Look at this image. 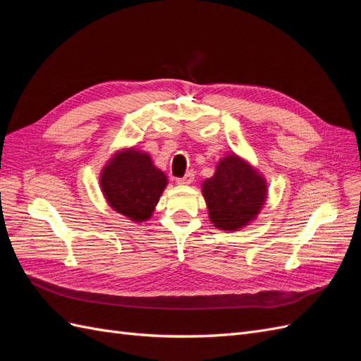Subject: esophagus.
<instances>
[{
  "label": "esophagus",
  "mask_w": 361,
  "mask_h": 361,
  "mask_svg": "<svg viewBox=\"0 0 361 361\" xmlns=\"http://www.w3.org/2000/svg\"><path fill=\"white\" fill-rule=\"evenodd\" d=\"M192 180H194V171H192V170L188 171L187 174H185V176L176 179V182H178L179 185H190Z\"/></svg>",
  "instance_id": "1"
}]
</instances>
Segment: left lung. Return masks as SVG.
I'll use <instances>...</instances> for the list:
<instances>
[{
	"mask_svg": "<svg viewBox=\"0 0 361 361\" xmlns=\"http://www.w3.org/2000/svg\"><path fill=\"white\" fill-rule=\"evenodd\" d=\"M211 221L223 231H236L257 215L265 202V180L248 164L228 155L212 178L203 182Z\"/></svg>",
	"mask_w": 361,
	"mask_h": 361,
	"instance_id": "8db88e82",
	"label": "left lung"
}]
</instances>
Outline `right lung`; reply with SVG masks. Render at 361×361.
<instances>
[{"label":"right lung","mask_w":361,"mask_h":361,"mask_svg":"<svg viewBox=\"0 0 361 361\" xmlns=\"http://www.w3.org/2000/svg\"><path fill=\"white\" fill-rule=\"evenodd\" d=\"M101 185L113 209L130 220L141 221L154 211L167 178L152 164L147 154L130 149L117 155L104 169Z\"/></svg>","instance_id":"1"}]
</instances>
